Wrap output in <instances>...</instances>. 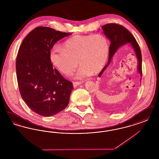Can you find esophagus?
<instances>
[{
  "mask_svg": "<svg viewBox=\"0 0 159 159\" xmlns=\"http://www.w3.org/2000/svg\"><path fill=\"white\" fill-rule=\"evenodd\" d=\"M73 86L74 87H76L78 85H80L82 82H73Z\"/></svg>",
  "mask_w": 159,
  "mask_h": 159,
  "instance_id": "34e87169",
  "label": "esophagus"
}]
</instances>
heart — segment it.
Returning <instances> with one entry per match:
<instances>
[{
    "label": "heart",
    "instance_id": "b5f03b06",
    "mask_svg": "<svg viewBox=\"0 0 159 159\" xmlns=\"http://www.w3.org/2000/svg\"><path fill=\"white\" fill-rule=\"evenodd\" d=\"M109 42L101 34L76 35L68 39L63 48L55 46L50 52L53 65L65 75H71L81 66L76 76L83 79L100 72L106 65L109 55Z\"/></svg>",
    "mask_w": 159,
    "mask_h": 159
}]
</instances>
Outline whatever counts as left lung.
I'll use <instances>...</instances> for the list:
<instances>
[{
  "instance_id": "8db88e82",
  "label": "left lung",
  "mask_w": 159,
  "mask_h": 159,
  "mask_svg": "<svg viewBox=\"0 0 159 159\" xmlns=\"http://www.w3.org/2000/svg\"><path fill=\"white\" fill-rule=\"evenodd\" d=\"M101 27L107 38L110 40L111 44L110 46L109 50L108 62L106 66L102 68L101 71L99 73V77H101L104 71L111 62V58L113 57L114 54L119 49V48L128 43H130L131 44L135 52L136 57L138 60V71L141 76H142L143 72L141 51L139 46L132 34L125 27L116 23L107 24Z\"/></svg>"
}]
</instances>
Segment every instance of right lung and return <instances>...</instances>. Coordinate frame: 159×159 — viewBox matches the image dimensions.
<instances>
[{
	"label": "right lung",
	"mask_w": 159,
	"mask_h": 159,
	"mask_svg": "<svg viewBox=\"0 0 159 159\" xmlns=\"http://www.w3.org/2000/svg\"><path fill=\"white\" fill-rule=\"evenodd\" d=\"M70 34L40 26L20 46L16 61L20 92L27 106L40 116H53L68 106L73 83L53 68L50 52L56 42Z\"/></svg>",
	"instance_id": "obj_1"
}]
</instances>
